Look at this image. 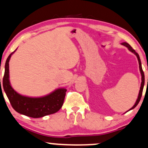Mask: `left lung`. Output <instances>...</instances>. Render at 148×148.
<instances>
[{
  "label": "left lung",
  "mask_w": 148,
  "mask_h": 148,
  "mask_svg": "<svg viewBox=\"0 0 148 148\" xmlns=\"http://www.w3.org/2000/svg\"><path fill=\"white\" fill-rule=\"evenodd\" d=\"M121 44H122L123 45H124V46H125V47H127L128 48V49H129L130 51H131L132 52L134 53V54L136 56L137 58H138V63H139V69H140V74H141V76H142V77H141V80H142L141 85H140V88L139 94H138V99H137V100H136V103H135L134 106H133L132 108L130 110H131L134 109L135 107H136V106H137V105H138V103H139V101H140V98H141V97H142V93H143V87H144V83H145V76H144V72H143V69H142V66H141V62H140V57H139V56H138V53L136 52L134 49H133V48L129 44L127 43V42H123V43H121Z\"/></svg>",
  "instance_id": "8db88e82"
}]
</instances>
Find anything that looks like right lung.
Wrapping results in <instances>:
<instances>
[{
    "label": "right lung",
    "instance_id": "add662e5",
    "mask_svg": "<svg viewBox=\"0 0 148 148\" xmlns=\"http://www.w3.org/2000/svg\"><path fill=\"white\" fill-rule=\"evenodd\" d=\"M15 51L11 53L7 58L3 79V89L12 108L17 112L32 118H40L57 112L63 104L67 92L66 89H58L43 97L30 98L18 94L12 88L9 80V61L12 54Z\"/></svg>",
    "mask_w": 148,
    "mask_h": 148
}]
</instances>
